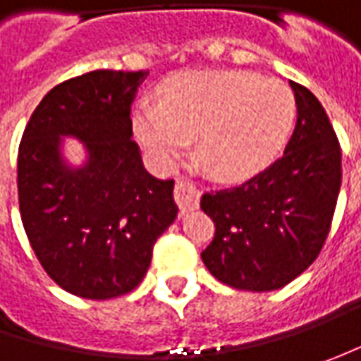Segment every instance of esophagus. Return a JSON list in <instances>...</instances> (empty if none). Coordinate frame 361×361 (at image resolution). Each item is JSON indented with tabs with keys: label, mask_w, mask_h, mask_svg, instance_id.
Segmentation results:
<instances>
[{
	"label": "esophagus",
	"mask_w": 361,
	"mask_h": 361,
	"mask_svg": "<svg viewBox=\"0 0 361 361\" xmlns=\"http://www.w3.org/2000/svg\"><path fill=\"white\" fill-rule=\"evenodd\" d=\"M174 201L180 207V211H192L199 207L201 190L195 183H190L187 178H178L174 185Z\"/></svg>",
	"instance_id": "esophagus-1"
}]
</instances>
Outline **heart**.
Masks as SVG:
<instances>
[{
	"mask_svg": "<svg viewBox=\"0 0 361 361\" xmlns=\"http://www.w3.org/2000/svg\"><path fill=\"white\" fill-rule=\"evenodd\" d=\"M295 122L293 92L239 70L188 72L138 106L134 130L150 159L174 166L197 138V160L219 180H241L279 154Z\"/></svg>",
	"mask_w": 361,
	"mask_h": 361,
	"instance_id": "heart-1",
	"label": "heart"
}]
</instances>
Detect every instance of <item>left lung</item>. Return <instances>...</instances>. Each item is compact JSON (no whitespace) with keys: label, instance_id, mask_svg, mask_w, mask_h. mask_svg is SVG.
Wrapping results in <instances>:
<instances>
[{"label":"left lung","instance_id":"left-lung-1","mask_svg":"<svg viewBox=\"0 0 361 361\" xmlns=\"http://www.w3.org/2000/svg\"><path fill=\"white\" fill-rule=\"evenodd\" d=\"M298 122L281 159L239 187L204 192L215 237L201 253L221 283L273 291L324 249L341 187V148L324 106L298 82Z\"/></svg>","mask_w":361,"mask_h":361}]
</instances>
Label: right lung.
<instances>
[{
	"mask_svg": "<svg viewBox=\"0 0 361 361\" xmlns=\"http://www.w3.org/2000/svg\"><path fill=\"white\" fill-rule=\"evenodd\" d=\"M148 72L94 70L44 96L18 154L21 223L37 261L68 293L112 299L142 281L152 247L178 213L174 180L146 173L132 140L130 104ZM60 135L89 152L61 159Z\"/></svg>",
	"mask_w": 361,
	"mask_h": 361,
	"instance_id": "add662e5",
	"label": "right lung"
}]
</instances>
